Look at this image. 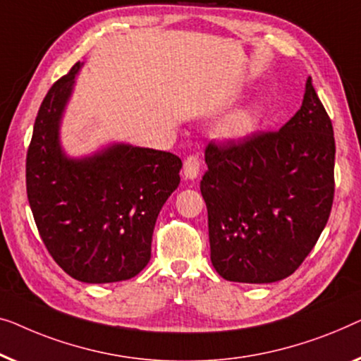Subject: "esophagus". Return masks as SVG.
<instances>
[{"mask_svg": "<svg viewBox=\"0 0 361 361\" xmlns=\"http://www.w3.org/2000/svg\"><path fill=\"white\" fill-rule=\"evenodd\" d=\"M201 170V159L200 155H190L183 164V175L186 180H196Z\"/></svg>", "mask_w": 361, "mask_h": 361, "instance_id": "esophagus-1", "label": "esophagus"}]
</instances>
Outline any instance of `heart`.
<instances>
[{
    "instance_id": "heart-1",
    "label": "heart",
    "mask_w": 361,
    "mask_h": 361,
    "mask_svg": "<svg viewBox=\"0 0 361 361\" xmlns=\"http://www.w3.org/2000/svg\"><path fill=\"white\" fill-rule=\"evenodd\" d=\"M258 126V108L255 104L247 106L237 113H233L229 119L226 121L221 129V135L226 140L238 142L245 140L257 130Z\"/></svg>"
}]
</instances>
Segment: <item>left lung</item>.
<instances>
[{"label":"left lung","instance_id":"8db88e82","mask_svg":"<svg viewBox=\"0 0 361 361\" xmlns=\"http://www.w3.org/2000/svg\"><path fill=\"white\" fill-rule=\"evenodd\" d=\"M201 195L211 262L227 281L275 283L298 270L334 201V129L311 77L276 132L206 147Z\"/></svg>","mask_w":361,"mask_h":361}]
</instances>
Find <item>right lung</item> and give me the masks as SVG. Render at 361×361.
<instances>
[{"instance_id":"right-lung-1","label":"right lung","mask_w":361,"mask_h":361,"mask_svg":"<svg viewBox=\"0 0 361 361\" xmlns=\"http://www.w3.org/2000/svg\"><path fill=\"white\" fill-rule=\"evenodd\" d=\"M81 67L75 63L40 104L26 159L27 200L65 273L83 283L124 281L150 262L157 217L180 185L183 164L170 152L126 142L70 157L60 126Z\"/></svg>"}]
</instances>
